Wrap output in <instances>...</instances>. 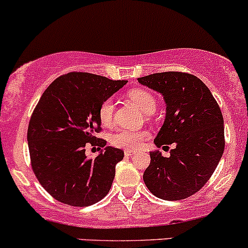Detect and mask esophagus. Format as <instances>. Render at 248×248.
Listing matches in <instances>:
<instances>
[{"instance_id":"34e87169","label":"esophagus","mask_w":248,"mask_h":248,"mask_svg":"<svg viewBox=\"0 0 248 248\" xmlns=\"http://www.w3.org/2000/svg\"><path fill=\"white\" fill-rule=\"evenodd\" d=\"M133 155H134L133 151H129V150H126V151H124V156L126 157H132Z\"/></svg>"}]
</instances>
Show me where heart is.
Instances as JSON below:
<instances>
[{
    "label": "heart",
    "instance_id": "b5f03b06",
    "mask_svg": "<svg viewBox=\"0 0 248 248\" xmlns=\"http://www.w3.org/2000/svg\"><path fill=\"white\" fill-rule=\"evenodd\" d=\"M128 98L136 104L145 114L150 115L155 112L157 107V101L151 92L144 89H133L128 92ZM99 121L103 126L108 127L112 124L114 119V104L111 99H106L99 106L98 109ZM149 133L146 131H134V129H119L110 137V142L120 149L136 150L141 145L145 139H147Z\"/></svg>",
    "mask_w": 248,
    "mask_h": 248
}]
</instances>
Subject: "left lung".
<instances>
[{"mask_svg": "<svg viewBox=\"0 0 248 248\" xmlns=\"http://www.w3.org/2000/svg\"><path fill=\"white\" fill-rule=\"evenodd\" d=\"M159 92L167 104L164 124L155 138L157 147L174 142L170 156L150 152L142 179L154 196L180 201L193 196L207 182L224 151L221 109L199 78L182 72H163L138 78Z\"/></svg>", "mask_w": 248, "mask_h": 248, "instance_id": "obj_1", "label": "left lung"}]
</instances>
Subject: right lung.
<instances>
[{
  "instance_id": "right-lung-1",
  "label": "right lung",
  "mask_w": 248,
  "mask_h": 248,
  "mask_svg": "<svg viewBox=\"0 0 248 248\" xmlns=\"http://www.w3.org/2000/svg\"><path fill=\"white\" fill-rule=\"evenodd\" d=\"M127 80L71 72L47 86L31 115L27 129L31 166L44 189L56 201L89 206L109 193L115 166L124 151L107 146L94 158L85 155L89 144L106 146L99 139V106Z\"/></svg>"
}]
</instances>
